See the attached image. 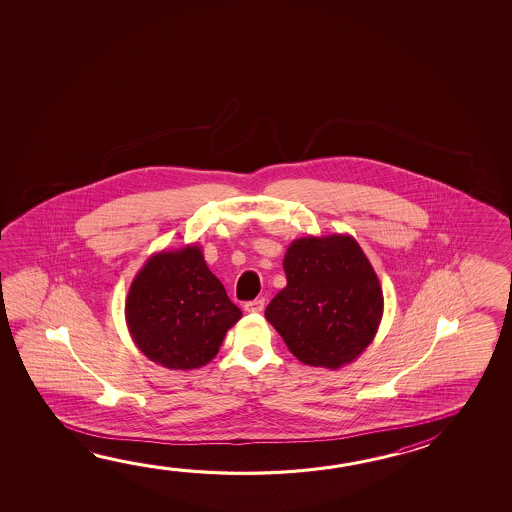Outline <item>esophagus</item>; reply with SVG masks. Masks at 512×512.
Listing matches in <instances>:
<instances>
[{"mask_svg":"<svg viewBox=\"0 0 512 512\" xmlns=\"http://www.w3.org/2000/svg\"><path fill=\"white\" fill-rule=\"evenodd\" d=\"M244 310L246 312H255V314H259L264 310V300L262 298H257V300H253V302L244 303Z\"/></svg>","mask_w":512,"mask_h":512,"instance_id":"34e87169","label":"esophagus"}]
</instances>
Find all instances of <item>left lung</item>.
Segmentation results:
<instances>
[{
	"instance_id": "8db88e82",
	"label": "left lung",
	"mask_w": 512,
	"mask_h": 512,
	"mask_svg": "<svg viewBox=\"0 0 512 512\" xmlns=\"http://www.w3.org/2000/svg\"><path fill=\"white\" fill-rule=\"evenodd\" d=\"M287 285L266 319L298 361L316 368L350 364L377 336L384 294L352 235L302 237L284 257Z\"/></svg>"
}]
</instances>
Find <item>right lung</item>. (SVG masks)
Masks as SVG:
<instances>
[{
    "instance_id": "obj_1",
    "label": "right lung",
    "mask_w": 512,
    "mask_h": 512,
    "mask_svg": "<svg viewBox=\"0 0 512 512\" xmlns=\"http://www.w3.org/2000/svg\"><path fill=\"white\" fill-rule=\"evenodd\" d=\"M126 327L151 362L168 369L209 364L243 318L203 259L202 246L153 253L125 302Z\"/></svg>"
}]
</instances>
